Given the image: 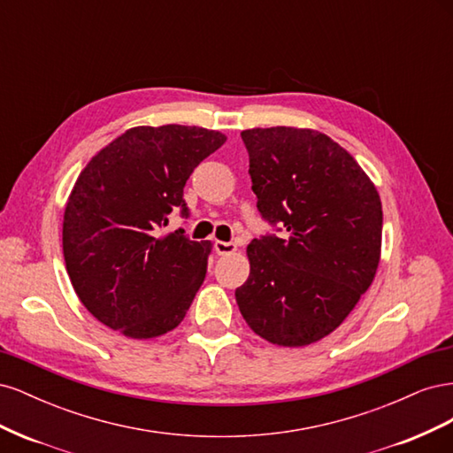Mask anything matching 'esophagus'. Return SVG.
Segmentation results:
<instances>
[{"mask_svg": "<svg viewBox=\"0 0 453 453\" xmlns=\"http://www.w3.org/2000/svg\"><path fill=\"white\" fill-rule=\"evenodd\" d=\"M213 248H215L217 255H232V253L238 250L234 242H221V240H217L213 243Z\"/></svg>", "mask_w": 453, "mask_h": 453, "instance_id": "obj_1", "label": "esophagus"}]
</instances>
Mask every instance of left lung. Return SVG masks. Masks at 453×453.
Wrapping results in <instances>:
<instances>
[{"instance_id":"1","label":"left lung","mask_w":453,"mask_h":453,"mask_svg":"<svg viewBox=\"0 0 453 453\" xmlns=\"http://www.w3.org/2000/svg\"><path fill=\"white\" fill-rule=\"evenodd\" d=\"M242 140L257 210L285 234L248 245L238 308L272 344H313L342 325L376 276L380 195L348 150L318 130L251 128Z\"/></svg>"}]
</instances>
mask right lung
<instances>
[{
    "label": "right lung",
    "instance_id": "1",
    "mask_svg": "<svg viewBox=\"0 0 453 453\" xmlns=\"http://www.w3.org/2000/svg\"><path fill=\"white\" fill-rule=\"evenodd\" d=\"M225 142V134L200 127H135L79 173L64 211L65 270L81 303L105 326L145 340L183 321L211 243L160 228L173 211L188 217L183 187Z\"/></svg>",
    "mask_w": 453,
    "mask_h": 453
}]
</instances>
